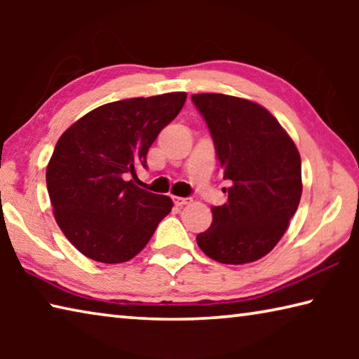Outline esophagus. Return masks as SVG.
Wrapping results in <instances>:
<instances>
[{"mask_svg":"<svg viewBox=\"0 0 359 359\" xmlns=\"http://www.w3.org/2000/svg\"><path fill=\"white\" fill-rule=\"evenodd\" d=\"M172 201H174V204L175 205H187V204H190L191 201H193V198H182V196H172Z\"/></svg>","mask_w":359,"mask_h":359,"instance_id":"34e87169","label":"esophagus"}]
</instances>
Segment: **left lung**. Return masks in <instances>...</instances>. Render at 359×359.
<instances>
[{"mask_svg": "<svg viewBox=\"0 0 359 359\" xmlns=\"http://www.w3.org/2000/svg\"><path fill=\"white\" fill-rule=\"evenodd\" d=\"M231 182L228 203L212 209L196 242L209 258L245 264L277 245L301 201V156L277 118L257 102L222 93L193 95Z\"/></svg>", "mask_w": 359, "mask_h": 359, "instance_id": "1", "label": "left lung"}]
</instances>
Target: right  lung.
<instances>
[{"label": "right lung", "mask_w": 359, "mask_h": 359, "mask_svg": "<svg viewBox=\"0 0 359 359\" xmlns=\"http://www.w3.org/2000/svg\"><path fill=\"white\" fill-rule=\"evenodd\" d=\"M185 100L175 92L107 102L58 139L46 171L48 196L60 229L87 258L106 264L135 258L171 212V198L128 177L147 168L150 145Z\"/></svg>", "instance_id": "right-lung-1"}]
</instances>
